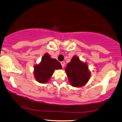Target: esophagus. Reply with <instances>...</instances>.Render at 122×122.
<instances>
[{
    "label": "esophagus",
    "instance_id": "1",
    "mask_svg": "<svg viewBox=\"0 0 122 122\" xmlns=\"http://www.w3.org/2000/svg\"><path fill=\"white\" fill-rule=\"evenodd\" d=\"M61 65H62V68H64V66H65V62L62 61V62H61Z\"/></svg>",
    "mask_w": 122,
    "mask_h": 122
}]
</instances>
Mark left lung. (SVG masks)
I'll return each mask as SVG.
<instances>
[{"label":"left lung","mask_w":122,"mask_h":122,"mask_svg":"<svg viewBox=\"0 0 122 122\" xmlns=\"http://www.w3.org/2000/svg\"><path fill=\"white\" fill-rule=\"evenodd\" d=\"M65 71L69 82L74 87L84 86L91 77V72L87 63L80 60L77 56L72 57L71 62L66 65Z\"/></svg>","instance_id":"8db88e82"}]
</instances>
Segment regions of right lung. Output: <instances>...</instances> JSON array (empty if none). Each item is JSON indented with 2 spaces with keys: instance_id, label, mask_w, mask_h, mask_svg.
I'll use <instances>...</instances> for the list:
<instances>
[{
  "instance_id": "obj_1",
  "label": "right lung",
  "mask_w": 122,
  "mask_h": 122,
  "mask_svg": "<svg viewBox=\"0 0 122 122\" xmlns=\"http://www.w3.org/2000/svg\"><path fill=\"white\" fill-rule=\"evenodd\" d=\"M61 69H62L61 64L46 53L42 57L41 62L34 66L33 73L34 78L38 82L46 84L50 80L55 70Z\"/></svg>"
}]
</instances>
